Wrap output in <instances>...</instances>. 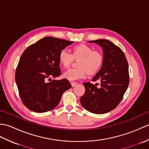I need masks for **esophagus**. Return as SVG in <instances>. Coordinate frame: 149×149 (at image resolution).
Returning <instances> with one entry per match:
<instances>
[{
    "mask_svg": "<svg viewBox=\"0 0 149 149\" xmlns=\"http://www.w3.org/2000/svg\"><path fill=\"white\" fill-rule=\"evenodd\" d=\"M77 84V83H76V82H72V83H71V85H72V87L76 86Z\"/></svg>",
    "mask_w": 149,
    "mask_h": 149,
    "instance_id": "esophagus-1",
    "label": "esophagus"
}]
</instances>
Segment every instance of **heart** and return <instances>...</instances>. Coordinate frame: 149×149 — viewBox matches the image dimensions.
<instances>
[{
  "label": "heart",
  "mask_w": 149,
  "mask_h": 149,
  "mask_svg": "<svg viewBox=\"0 0 149 149\" xmlns=\"http://www.w3.org/2000/svg\"><path fill=\"white\" fill-rule=\"evenodd\" d=\"M59 62L63 68L70 65L74 59H77V68H70L63 73V77L69 81H75L84 78L86 73L94 74L99 70L104 61L101 52L93 50L86 45H79L72 49V54L67 50L63 49L59 54Z\"/></svg>",
  "instance_id": "heart-1"
}]
</instances>
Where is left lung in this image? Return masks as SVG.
I'll return each instance as SVG.
<instances>
[{
    "label": "left lung",
    "instance_id": "obj_1",
    "mask_svg": "<svg viewBox=\"0 0 149 149\" xmlns=\"http://www.w3.org/2000/svg\"><path fill=\"white\" fill-rule=\"evenodd\" d=\"M102 47L104 61L102 67L93 77L98 84L84 83L85 93L81 97L82 106L95 114H104L114 109L122 100L129 83V66L124 53L107 40L88 41Z\"/></svg>",
    "mask_w": 149,
    "mask_h": 149
}]
</instances>
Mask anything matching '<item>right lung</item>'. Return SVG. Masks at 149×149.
Returning <instances> with one entry per match:
<instances>
[{
  "label": "right lung",
  "mask_w": 149,
  "mask_h": 149,
  "mask_svg": "<svg viewBox=\"0 0 149 149\" xmlns=\"http://www.w3.org/2000/svg\"><path fill=\"white\" fill-rule=\"evenodd\" d=\"M73 42L45 37L30 45L21 56L15 73V81L22 102L28 109L44 113L58 105L63 93L72 87L61 74L59 54ZM50 82L47 81L48 79Z\"/></svg>",
  "instance_id": "add662e5"
}]
</instances>
